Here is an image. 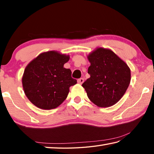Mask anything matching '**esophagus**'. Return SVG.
<instances>
[{
	"instance_id": "esophagus-1",
	"label": "esophagus",
	"mask_w": 154,
	"mask_h": 154,
	"mask_svg": "<svg viewBox=\"0 0 154 154\" xmlns=\"http://www.w3.org/2000/svg\"><path fill=\"white\" fill-rule=\"evenodd\" d=\"M77 82L78 83H79V84H82V83L84 82V79H83V78H80V79L77 80Z\"/></svg>"
}]
</instances>
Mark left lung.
Listing matches in <instances>:
<instances>
[{"label": "left lung", "mask_w": 154, "mask_h": 154, "mask_svg": "<svg viewBox=\"0 0 154 154\" xmlns=\"http://www.w3.org/2000/svg\"><path fill=\"white\" fill-rule=\"evenodd\" d=\"M90 77L83 83L88 98L99 107L116 104L126 93L131 79L129 66L109 49L97 48L88 56Z\"/></svg>", "instance_id": "1"}]
</instances>
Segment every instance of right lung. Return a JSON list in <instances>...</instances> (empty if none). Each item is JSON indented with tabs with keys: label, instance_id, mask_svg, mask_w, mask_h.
<instances>
[{
	"label": "right lung",
	"instance_id": "1",
	"mask_svg": "<svg viewBox=\"0 0 154 154\" xmlns=\"http://www.w3.org/2000/svg\"><path fill=\"white\" fill-rule=\"evenodd\" d=\"M70 56L57 51L40 54L25 68L22 86L34 105L44 110L56 109L64 102L69 88L77 83L71 71L64 68Z\"/></svg>",
	"mask_w": 154,
	"mask_h": 154
}]
</instances>
